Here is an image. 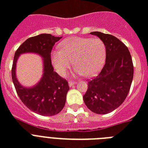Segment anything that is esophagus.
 I'll list each match as a JSON object with an SVG mask.
<instances>
[{"label":"esophagus","instance_id":"1","mask_svg":"<svg viewBox=\"0 0 148 148\" xmlns=\"http://www.w3.org/2000/svg\"><path fill=\"white\" fill-rule=\"evenodd\" d=\"M76 84V82H74V81H69V87H73L74 85Z\"/></svg>","mask_w":148,"mask_h":148}]
</instances>
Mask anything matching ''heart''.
Here are the masks:
<instances>
[{"mask_svg": "<svg viewBox=\"0 0 148 148\" xmlns=\"http://www.w3.org/2000/svg\"><path fill=\"white\" fill-rule=\"evenodd\" d=\"M51 54V62L58 75L64 76L72 66L77 75L93 76L99 72L106 58V45L98 38L71 37L58 45Z\"/></svg>", "mask_w": 148, "mask_h": 148, "instance_id": "1", "label": "heart"}]
</instances>
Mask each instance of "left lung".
<instances>
[{
  "mask_svg": "<svg viewBox=\"0 0 148 148\" xmlns=\"http://www.w3.org/2000/svg\"><path fill=\"white\" fill-rule=\"evenodd\" d=\"M106 45V62L99 75L88 82L83 100L97 114H106L118 108L130 91L134 76L132 58L127 47L113 35L93 32Z\"/></svg>",
  "mask_w": 148,
  "mask_h": 148,
  "instance_id": "1",
  "label": "left lung"
}]
</instances>
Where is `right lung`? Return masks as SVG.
Listing matches in <instances>:
<instances>
[{
    "mask_svg": "<svg viewBox=\"0 0 148 148\" xmlns=\"http://www.w3.org/2000/svg\"><path fill=\"white\" fill-rule=\"evenodd\" d=\"M61 38L50 34L29 38L21 45L14 54L11 75L16 92L27 108L39 115H56L66 104V95L69 90L68 82L54 71L51 62L52 47ZM24 53H38L43 59V75L40 82L32 87H23L16 76L17 58Z\"/></svg>",
    "mask_w": 148,
    "mask_h": 148,
    "instance_id": "add662e5",
    "label": "right lung"
}]
</instances>
